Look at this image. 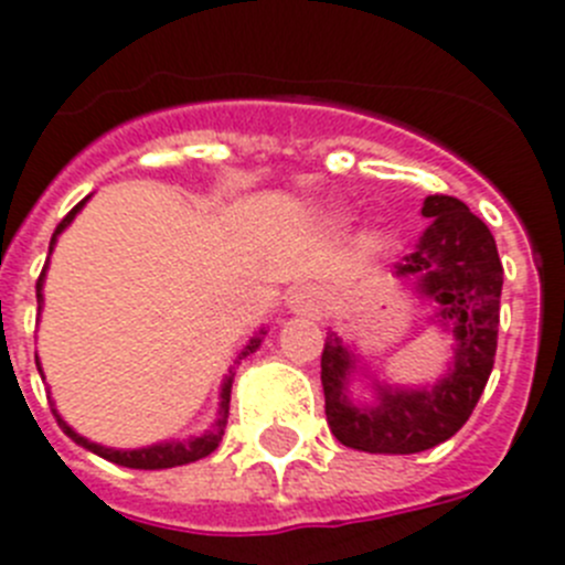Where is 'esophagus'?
<instances>
[{
    "mask_svg": "<svg viewBox=\"0 0 565 565\" xmlns=\"http://www.w3.org/2000/svg\"><path fill=\"white\" fill-rule=\"evenodd\" d=\"M289 309L298 315H309V318H315V315L323 309V292H320L318 287H298L292 295H289Z\"/></svg>",
    "mask_w": 565,
    "mask_h": 565,
    "instance_id": "1",
    "label": "esophagus"
}]
</instances>
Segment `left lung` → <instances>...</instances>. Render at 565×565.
Segmentation results:
<instances>
[{"instance_id":"8db88e82","label":"left lung","mask_w":565,"mask_h":565,"mask_svg":"<svg viewBox=\"0 0 565 565\" xmlns=\"http://www.w3.org/2000/svg\"><path fill=\"white\" fill-rule=\"evenodd\" d=\"M430 220L396 276H414L416 289L436 303V318L454 332V363L428 388L377 385V403L358 408L349 377L358 358L334 332L320 354V383L334 439L365 454H419L470 419L490 380L498 345L504 267L490 227L456 196L434 194L422 205Z\"/></svg>"}]
</instances>
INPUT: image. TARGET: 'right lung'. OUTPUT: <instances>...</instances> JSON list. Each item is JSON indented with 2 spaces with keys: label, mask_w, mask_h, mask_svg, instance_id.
Returning a JSON list of instances; mask_svg holds the SVG:
<instances>
[{
  "label": "right lung",
  "mask_w": 565,
  "mask_h": 565,
  "mask_svg": "<svg viewBox=\"0 0 565 565\" xmlns=\"http://www.w3.org/2000/svg\"><path fill=\"white\" fill-rule=\"evenodd\" d=\"M86 200H89V196H86ZM86 200H81L78 205H75L73 211H70L67 216L58 222L53 238H50V253H53V245H55V238H58V233L75 220V213H78L81 207L86 205ZM44 273H47V264H44L42 276H39V281H35V298H39V309H42V301H44V295H42ZM262 334H264V329L256 334V338L250 340V343L245 345V349H242V352H238L236 363H238V360H245L247 354L256 352L258 345H262ZM35 365H39V358H35ZM39 371H42V365H39ZM233 377H236V369L227 371L225 383H222V394H220L222 403H220V419H216V425H213L211 430H205L202 436H194V439H185V441H160V445L140 447V450H115V447H104V445H95V441L84 439V436L75 434L67 422L55 414V408H53V414H55V419H58V428L64 430V434H67L70 439L75 441V445L86 447V450H93V454L100 456V459L115 461V465H120V467H131V470H166V467H180V465H191V461L205 459V456H211L213 450L220 447L222 434H225V425H227V408H231Z\"/></svg>",
  "instance_id": "1"
}]
</instances>
